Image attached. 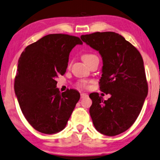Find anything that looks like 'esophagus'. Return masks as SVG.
Wrapping results in <instances>:
<instances>
[{"mask_svg":"<svg viewBox=\"0 0 160 160\" xmlns=\"http://www.w3.org/2000/svg\"><path fill=\"white\" fill-rule=\"evenodd\" d=\"M80 97H81V99H84V98L88 97V94L86 93H82L81 94H80Z\"/></svg>","mask_w":160,"mask_h":160,"instance_id":"1","label":"esophagus"}]
</instances>
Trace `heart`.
Wrapping results in <instances>:
<instances>
[{"mask_svg": "<svg viewBox=\"0 0 160 160\" xmlns=\"http://www.w3.org/2000/svg\"><path fill=\"white\" fill-rule=\"evenodd\" d=\"M98 57L96 55H93V54H91V53H86V54H84L82 56V58L83 61L86 63L90 62L91 61H92L93 59L94 58H97ZM80 86H86V82H81V84H80Z\"/></svg>", "mask_w": 160, "mask_h": 160, "instance_id": "1", "label": "heart"}]
</instances>
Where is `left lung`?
<instances>
[{
    "label": "left lung",
    "mask_w": 160,
    "mask_h": 160,
    "mask_svg": "<svg viewBox=\"0 0 160 160\" xmlns=\"http://www.w3.org/2000/svg\"><path fill=\"white\" fill-rule=\"evenodd\" d=\"M82 41L99 52L102 58L100 90L110 97L104 100L91 93L89 112L99 132L115 136L135 123L148 94L143 61L137 49L115 32L82 35Z\"/></svg>",
    "instance_id": "1"
}]
</instances>
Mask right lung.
Wrapping results in <instances>:
<instances>
[{
    "label": "right lung",
    "mask_w": 160,
    "mask_h": 160,
    "mask_svg": "<svg viewBox=\"0 0 160 160\" xmlns=\"http://www.w3.org/2000/svg\"><path fill=\"white\" fill-rule=\"evenodd\" d=\"M77 44H82L77 37L49 34L26 47L19 58L14 92L25 118L40 132L63 130L80 99L74 89L61 93L55 80L65 74Z\"/></svg>",
    "instance_id": "right-lung-1"
}]
</instances>
